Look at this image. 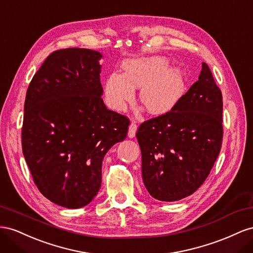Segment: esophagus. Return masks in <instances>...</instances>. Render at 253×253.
Listing matches in <instances>:
<instances>
[{"instance_id":"obj_1","label":"esophagus","mask_w":253,"mask_h":253,"mask_svg":"<svg viewBox=\"0 0 253 253\" xmlns=\"http://www.w3.org/2000/svg\"><path fill=\"white\" fill-rule=\"evenodd\" d=\"M136 129H138V127H136V125L134 124V123H131L130 125H129V128H128V138H134L135 135V132H136Z\"/></svg>"}]
</instances>
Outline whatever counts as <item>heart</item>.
<instances>
[{
  "label": "heart",
  "instance_id": "obj_1",
  "mask_svg": "<svg viewBox=\"0 0 253 253\" xmlns=\"http://www.w3.org/2000/svg\"><path fill=\"white\" fill-rule=\"evenodd\" d=\"M163 56L142 57L123 62L124 74L107 77L104 93L107 104L117 111H124L134 98V89H141L140 102L154 115L169 112L184 92V76L178 67H169Z\"/></svg>",
  "mask_w": 253,
  "mask_h": 253
}]
</instances>
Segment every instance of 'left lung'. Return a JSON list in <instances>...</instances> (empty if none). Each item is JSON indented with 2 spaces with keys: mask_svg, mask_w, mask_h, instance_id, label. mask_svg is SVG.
<instances>
[{
  "mask_svg": "<svg viewBox=\"0 0 253 253\" xmlns=\"http://www.w3.org/2000/svg\"><path fill=\"white\" fill-rule=\"evenodd\" d=\"M222 96L208 64L179 103L136 132L146 190L161 201L190 196L210 174L222 140Z\"/></svg>",
  "mask_w": 253,
  "mask_h": 253,
  "instance_id": "8db88e82",
  "label": "left lung"
}]
</instances>
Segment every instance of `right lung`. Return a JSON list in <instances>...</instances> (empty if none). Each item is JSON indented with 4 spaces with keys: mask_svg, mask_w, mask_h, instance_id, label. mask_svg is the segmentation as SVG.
I'll return each instance as SVG.
<instances>
[{
    "mask_svg": "<svg viewBox=\"0 0 253 253\" xmlns=\"http://www.w3.org/2000/svg\"><path fill=\"white\" fill-rule=\"evenodd\" d=\"M102 58L88 48L56 50L26 92L25 161L43 196L63 208H83L94 199L105 155L127 135L128 119L102 99Z\"/></svg>",
    "mask_w": 253,
    "mask_h": 253,
    "instance_id": "add662e5",
    "label": "right lung"
}]
</instances>
